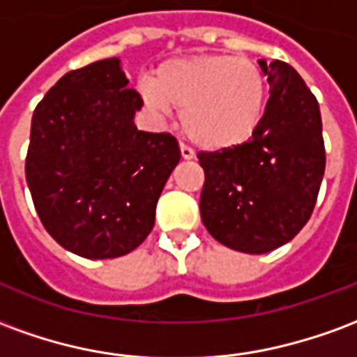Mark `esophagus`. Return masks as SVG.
Here are the masks:
<instances>
[{
	"instance_id": "1",
	"label": "esophagus",
	"mask_w": 357,
	"mask_h": 357,
	"mask_svg": "<svg viewBox=\"0 0 357 357\" xmlns=\"http://www.w3.org/2000/svg\"><path fill=\"white\" fill-rule=\"evenodd\" d=\"M179 151H181V156L183 158H195V151L185 143H179Z\"/></svg>"
}]
</instances>
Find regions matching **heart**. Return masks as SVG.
I'll list each match as a JSON object with an SVG mask.
<instances>
[{"mask_svg":"<svg viewBox=\"0 0 357 357\" xmlns=\"http://www.w3.org/2000/svg\"><path fill=\"white\" fill-rule=\"evenodd\" d=\"M149 109L181 110L183 132L202 147L247 141L260 126L268 82L256 63L235 55H195L164 63L155 82L141 84Z\"/></svg>","mask_w":357,"mask_h":357,"instance_id":"1","label":"heart"}]
</instances>
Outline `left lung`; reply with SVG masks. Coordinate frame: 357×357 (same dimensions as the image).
Masks as SVG:
<instances>
[{"instance_id":"1","label":"left lung","mask_w":357,"mask_h":357,"mask_svg":"<svg viewBox=\"0 0 357 357\" xmlns=\"http://www.w3.org/2000/svg\"><path fill=\"white\" fill-rule=\"evenodd\" d=\"M269 101L252 137L201 151V218L225 247L266 255L294 239L314 212L325 174L321 112L300 74L260 61Z\"/></svg>"}]
</instances>
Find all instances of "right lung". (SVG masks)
Masks as SVG:
<instances>
[{"label": "right lung", "instance_id": "right-lung-1", "mask_svg": "<svg viewBox=\"0 0 357 357\" xmlns=\"http://www.w3.org/2000/svg\"><path fill=\"white\" fill-rule=\"evenodd\" d=\"M141 107L116 57L66 73L36 107L28 187L43 227L74 255L124 256L155 225L181 153L170 133L135 128Z\"/></svg>", "mask_w": 357, "mask_h": 357}]
</instances>
